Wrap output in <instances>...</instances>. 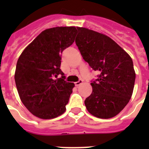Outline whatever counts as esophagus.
<instances>
[{
    "mask_svg": "<svg viewBox=\"0 0 149 149\" xmlns=\"http://www.w3.org/2000/svg\"><path fill=\"white\" fill-rule=\"evenodd\" d=\"M83 82H84V81H83V80H81V79H80V80H79L78 81H77V82L74 83V84H75V86H79L80 84H82Z\"/></svg>",
    "mask_w": 149,
    "mask_h": 149,
    "instance_id": "34e87169",
    "label": "esophagus"
}]
</instances>
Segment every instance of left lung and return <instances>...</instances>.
Returning <instances> with one entry per match:
<instances>
[{
    "instance_id": "obj_1",
    "label": "left lung",
    "mask_w": 149,
    "mask_h": 149,
    "mask_svg": "<svg viewBox=\"0 0 149 149\" xmlns=\"http://www.w3.org/2000/svg\"><path fill=\"white\" fill-rule=\"evenodd\" d=\"M75 43L83 58L99 73L92 81L93 93L84 104L89 113L100 119L119 114L132 95L136 78L132 59L107 36L77 27Z\"/></svg>"
}]
</instances>
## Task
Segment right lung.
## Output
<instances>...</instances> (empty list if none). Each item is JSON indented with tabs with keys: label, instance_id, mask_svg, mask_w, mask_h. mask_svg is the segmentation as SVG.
Segmentation results:
<instances>
[{
	"label": "right lung",
	"instance_id": "add662e5",
	"mask_svg": "<svg viewBox=\"0 0 149 149\" xmlns=\"http://www.w3.org/2000/svg\"><path fill=\"white\" fill-rule=\"evenodd\" d=\"M75 27L45 30L18 58L15 81L21 101L35 116L56 118L65 111L74 86L60 69L61 54L74 42ZM58 76L61 77L57 79Z\"/></svg>",
	"mask_w": 149,
	"mask_h": 149
}]
</instances>
